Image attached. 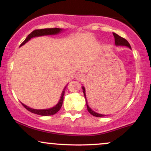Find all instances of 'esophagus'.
<instances>
[{"label":"esophagus","instance_id":"34e87169","mask_svg":"<svg viewBox=\"0 0 151 151\" xmlns=\"http://www.w3.org/2000/svg\"><path fill=\"white\" fill-rule=\"evenodd\" d=\"M76 79L79 80L80 81H83L86 79V76L85 74L83 73H77L76 75Z\"/></svg>","mask_w":151,"mask_h":151}]
</instances>
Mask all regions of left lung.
<instances>
[{"label":"left lung","mask_w":151,"mask_h":151,"mask_svg":"<svg viewBox=\"0 0 151 151\" xmlns=\"http://www.w3.org/2000/svg\"><path fill=\"white\" fill-rule=\"evenodd\" d=\"M113 35L114 36V39H115V45H122V46H126V47H128L129 48L131 49V47H130V45H129L128 42H127L126 40L125 39V38L121 37V36H119L117 34L115 33H113ZM82 88L83 90V94H84V96L86 98V93H85V88L84 87H82ZM86 105H87V109L88 111V112L90 114H91V115L94 116H96V117H102V116H104V115H102V114H98V113H95V111H93L91 109V108L89 107L88 105V103L86 102Z\"/></svg>","instance_id":"8db88e82"}]
</instances>
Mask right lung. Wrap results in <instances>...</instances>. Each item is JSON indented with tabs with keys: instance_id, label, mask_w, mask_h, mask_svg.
<instances>
[{
	"instance_id": "add662e5",
	"label": "right lung",
	"mask_w": 151,
	"mask_h": 151,
	"mask_svg": "<svg viewBox=\"0 0 151 151\" xmlns=\"http://www.w3.org/2000/svg\"><path fill=\"white\" fill-rule=\"evenodd\" d=\"M61 29L60 28H44V29H37V30H34L33 32H31L29 35H28V37L26 38V40L23 42L21 44L20 46L24 45V44H26V42L29 40L30 38L34 37H37V36H42V35H55V34L58 33L59 32L61 31ZM66 87H65V88L63 91L62 95H61V98H60V100L59 101L58 104H56L54 107L51 108V109H31L30 107H28L26 105L22 103V105L24 106L25 108L28 111L31 112V113L35 114H38V115H41V116H51V115H53V114H56L57 112L61 108L62 104H63V96L65 94V91Z\"/></svg>"
}]
</instances>
